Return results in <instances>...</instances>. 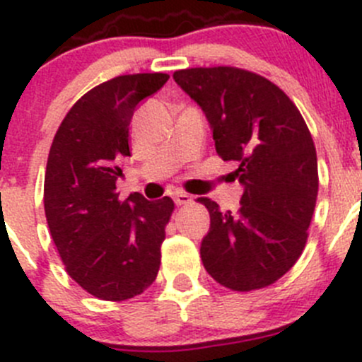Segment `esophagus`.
I'll use <instances>...</instances> for the list:
<instances>
[{
  "label": "esophagus",
  "mask_w": 362,
  "mask_h": 362,
  "mask_svg": "<svg viewBox=\"0 0 362 362\" xmlns=\"http://www.w3.org/2000/svg\"><path fill=\"white\" fill-rule=\"evenodd\" d=\"M192 202V198L189 194H185V192H177V194H175V203L177 204H189Z\"/></svg>",
  "instance_id": "obj_1"
}]
</instances>
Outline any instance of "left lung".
<instances>
[{
    "instance_id": "obj_1",
    "label": "left lung",
    "mask_w": 362,
    "mask_h": 362,
    "mask_svg": "<svg viewBox=\"0 0 362 362\" xmlns=\"http://www.w3.org/2000/svg\"><path fill=\"white\" fill-rule=\"evenodd\" d=\"M173 78L203 108L218 158L238 164L233 175L245 187L236 214L198 198L210 214L204 269L238 293L272 286L303 254L315 210L319 171L308 126L279 86L249 69L187 68Z\"/></svg>"
}]
</instances>
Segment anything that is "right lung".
<instances>
[{"label":"right lung","mask_w":362,"mask_h":362,"mask_svg":"<svg viewBox=\"0 0 362 362\" xmlns=\"http://www.w3.org/2000/svg\"><path fill=\"white\" fill-rule=\"evenodd\" d=\"M168 78L133 73L100 83L69 108L50 145L43 184L50 236L68 275L105 301L141 294L159 272L173 199L133 192L122 202L115 182L119 160L131 156L134 108Z\"/></svg>","instance_id":"1"}]
</instances>
